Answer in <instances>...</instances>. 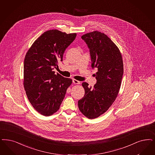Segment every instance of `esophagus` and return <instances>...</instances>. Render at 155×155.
Masks as SVG:
<instances>
[{
    "mask_svg": "<svg viewBox=\"0 0 155 155\" xmlns=\"http://www.w3.org/2000/svg\"><path fill=\"white\" fill-rule=\"evenodd\" d=\"M73 82L74 84H80L81 83L80 81L77 80H75V79L73 80Z\"/></svg>",
    "mask_w": 155,
    "mask_h": 155,
    "instance_id": "obj_1",
    "label": "esophagus"
}]
</instances>
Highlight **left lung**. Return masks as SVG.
Masks as SVG:
<instances>
[{
	"label": "left lung",
	"instance_id": "left-lung-1",
	"mask_svg": "<svg viewBox=\"0 0 155 155\" xmlns=\"http://www.w3.org/2000/svg\"><path fill=\"white\" fill-rule=\"evenodd\" d=\"M90 50L91 67L98 71L93 88L83 82L85 95L78 102L79 109L85 117L93 119L106 112L117 98L124 72L120 51L104 33L94 31L83 35Z\"/></svg>",
	"mask_w": 155,
	"mask_h": 155
}]
</instances>
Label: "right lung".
<instances>
[{
	"mask_svg": "<svg viewBox=\"0 0 155 155\" xmlns=\"http://www.w3.org/2000/svg\"><path fill=\"white\" fill-rule=\"evenodd\" d=\"M76 33L50 30L32 43L26 54L23 85L28 101L45 116L58 110L72 80L55 74L54 68L62 61L66 48L73 42Z\"/></svg>",
	"mask_w": 155,
	"mask_h": 155,
	"instance_id": "1",
	"label": "right lung"
}]
</instances>
